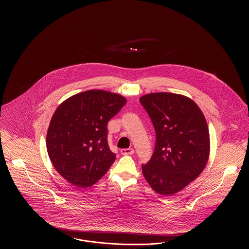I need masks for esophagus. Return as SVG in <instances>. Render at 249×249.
I'll use <instances>...</instances> for the list:
<instances>
[{
    "mask_svg": "<svg viewBox=\"0 0 249 249\" xmlns=\"http://www.w3.org/2000/svg\"><path fill=\"white\" fill-rule=\"evenodd\" d=\"M121 154L122 155H132L134 153V149L132 147L130 148H124V149H121L120 150Z\"/></svg>",
    "mask_w": 249,
    "mask_h": 249,
    "instance_id": "34e87169",
    "label": "esophagus"
}]
</instances>
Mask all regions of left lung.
<instances>
[{
  "instance_id": "8db88e82",
  "label": "left lung",
  "mask_w": 249,
  "mask_h": 249,
  "mask_svg": "<svg viewBox=\"0 0 249 249\" xmlns=\"http://www.w3.org/2000/svg\"><path fill=\"white\" fill-rule=\"evenodd\" d=\"M140 102L156 130L155 151L142 165V175L157 193L172 196L201 174L210 154V136L203 113L189 97L155 92Z\"/></svg>"
}]
</instances>
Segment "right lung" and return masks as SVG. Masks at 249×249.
<instances>
[{"mask_svg":"<svg viewBox=\"0 0 249 249\" xmlns=\"http://www.w3.org/2000/svg\"><path fill=\"white\" fill-rule=\"evenodd\" d=\"M126 103L122 95L90 89L57 107L48 126L47 149L57 172L71 185L91 187L115 161L107 142V123Z\"/></svg>","mask_w":249,"mask_h":249,"instance_id":"1","label":"right lung"}]
</instances>
